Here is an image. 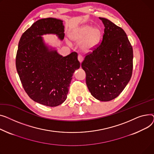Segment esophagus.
<instances>
[{"label":"esophagus","instance_id":"obj_1","mask_svg":"<svg viewBox=\"0 0 154 154\" xmlns=\"http://www.w3.org/2000/svg\"><path fill=\"white\" fill-rule=\"evenodd\" d=\"M78 60H79V61L81 63H82V61H83V57L81 56V55H78Z\"/></svg>","mask_w":154,"mask_h":154}]
</instances>
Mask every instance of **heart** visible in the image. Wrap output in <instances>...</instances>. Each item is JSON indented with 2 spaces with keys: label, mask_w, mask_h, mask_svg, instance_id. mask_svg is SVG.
Returning <instances> with one entry per match:
<instances>
[{
  "label": "heart",
  "mask_w": 154,
  "mask_h": 154,
  "mask_svg": "<svg viewBox=\"0 0 154 154\" xmlns=\"http://www.w3.org/2000/svg\"><path fill=\"white\" fill-rule=\"evenodd\" d=\"M71 39L79 45L81 51L89 53L92 51L99 44L101 38V31L97 27L89 25L81 26L71 33Z\"/></svg>",
  "instance_id": "b5f03b06"
}]
</instances>
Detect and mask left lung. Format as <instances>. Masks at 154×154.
<instances>
[{"instance_id": "1", "label": "left lung", "mask_w": 154, "mask_h": 154, "mask_svg": "<svg viewBox=\"0 0 154 154\" xmlns=\"http://www.w3.org/2000/svg\"><path fill=\"white\" fill-rule=\"evenodd\" d=\"M103 40L81 63L86 83L91 95L101 101L118 96L131 79L133 50L125 32L105 18Z\"/></svg>"}]
</instances>
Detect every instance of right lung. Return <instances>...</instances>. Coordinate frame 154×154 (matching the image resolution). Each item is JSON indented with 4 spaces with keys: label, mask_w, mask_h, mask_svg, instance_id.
I'll use <instances>...</instances> for the list:
<instances>
[{
    "label": "right lung",
    "mask_w": 154,
    "mask_h": 154,
    "mask_svg": "<svg viewBox=\"0 0 154 154\" xmlns=\"http://www.w3.org/2000/svg\"><path fill=\"white\" fill-rule=\"evenodd\" d=\"M46 34H56L63 40V21L47 18L33 23L20 39L15 65L23 88L32 100L55 107L66 100L73 75L80 63L76 52L63 57L49 48L42 37Z\"/></svg>",
    "instance_id": "add662e5"
}]
</instances>
